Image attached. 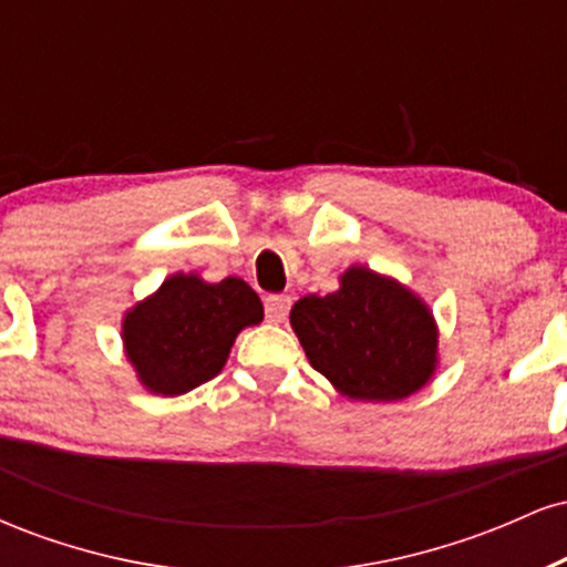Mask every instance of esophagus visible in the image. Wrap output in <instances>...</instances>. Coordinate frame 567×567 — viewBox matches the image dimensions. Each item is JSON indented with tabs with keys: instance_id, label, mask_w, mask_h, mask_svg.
I'll use <instances>...</instances> for the list:
<instances>
[{
	"instance_id": "obj_1",
	"label": "esophagus",
	"mask_w": 567,
	"mask_h": 567,
	"mask_svg": "<svg viewBox=\"0 0 567 567\" xmlns=\"http://www.w3.org/2000/svg\"><path fill=\"white\" fill-rule=\"evenodd\" d=\"M264 309H266V320H269V322H282L285 317H288V311H290V296H285V292H275V296H266Z\"/></svg>"
}]
</instances>
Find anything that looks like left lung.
<instances>
[{
    "label": "left lung",
    "mask_w": 567,
    "mask_h": 567,
    "mask_svg": "<svg viewBox=\"0 0 567 567\" xmlns=\"http://www.w3.org/2000/svg\"><path fill=\"white\" fill-rule=\"evenodd\" d=\"M290 324L311 368L351 400H402L419 392L437 365L432 311L365 266H351L341 290L301 298Z\"/></svg>",
    "instance_id": "1"
}]
</instances>
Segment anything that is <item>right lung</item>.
Instances as JSON below:
<instances>
[{
	"label": "right lung",
	"instance_id": "1",
	"mask_svg": "<svg viewBox=\"0 0 567 567\" xmlns=\"http://www.w3.org/2000/svg\"><path fill=\"white\" fill-rule=\"evenodd\" d=\"M261 320V298L243 279L173 275L127 311L122 333L143 386L173 396L218 375L239 330Z\"/></svg>",
	"mask_w": 567,
	"mask_h": 567
}]
</instances>
